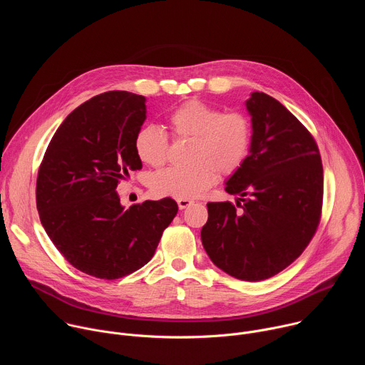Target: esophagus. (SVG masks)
I'll return each instance as SVG.
<instances>
[{
  "label": "esophagus",
  "instance_id": "esophagus-1",
  "mask_svg": "<svg viewBox=\"0 0 365 365\" xmlns=\"http://www.w3.org/2000/svg\"><path fill=\"white\" fill-rule=\"evenodd\" d=\"M195 202L192 199H178V205H179V210H186L190 205H193Z\"/></svg>",
  "mask_w": 365,
  "mask_h": 365
}]
</instances>
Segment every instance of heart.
Wrapping results in <instances>:
<instances>
[{"instance_id":"1","label":"heart","mask_w":365,"mask_h":365,"mask_svg":"<svg viewBox=\"0 0 365 365\" xmlns=\"http://www.w3.org/2000/svg\"><path fill=\"white\" fill-rule=\"evenodd\" d=\"M168 125L175 138H192V143L187 166L169 168L151 176V190L160 196H199L218 180L220 175L237 173L251 147L252 127L245 114L222 113L199 99H189L178 106L168 115ZM134 150L143 163L160 168L168 160V134L155 125H144L134 137Z\"/></svg>"}]
</instances>
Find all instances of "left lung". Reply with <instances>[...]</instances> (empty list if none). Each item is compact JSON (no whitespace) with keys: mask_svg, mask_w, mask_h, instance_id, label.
<instances>
[{"mask_svg":"<svg viewBox=\"0 0 365 365\" xmlns=\"http://www.w3.org/2000/svg\"><path fill=\"white\" fill-rule=\"evenodd\" d=\"M245 106L251 147L225 183L241 211L231 202H210L200 238L218 269L259 282L292 264L315 235L324 169L315 138L277 99L252 92Z\"/></svg>","mask_w":365,"mask_h":365,"instance_id":"obj_1","label":"left lung"}]
</instances>
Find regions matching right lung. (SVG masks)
Returning a JSON list of instances; mask_svg holds the SVG:
<instances>
[{
  "mask_svg": "<svg viewBox=\"0 0 365 365\" xmlns=\"http://www.w3.org/2000/svg\"><path fill=\"white\" fill-rule=\"evenodd\" d=\"M145 113V98L127 91L91 98L56 130L38 169L44 231L75 269L98 279H120L147 264L178 214L172 197L124 207L117 193L141 169L134 137Z\"/></svg>",
  "mask_w": 365,
  "mask_h": 365,
  "instance_id": "1",
  "label": "right lung"
}]
</instances>
